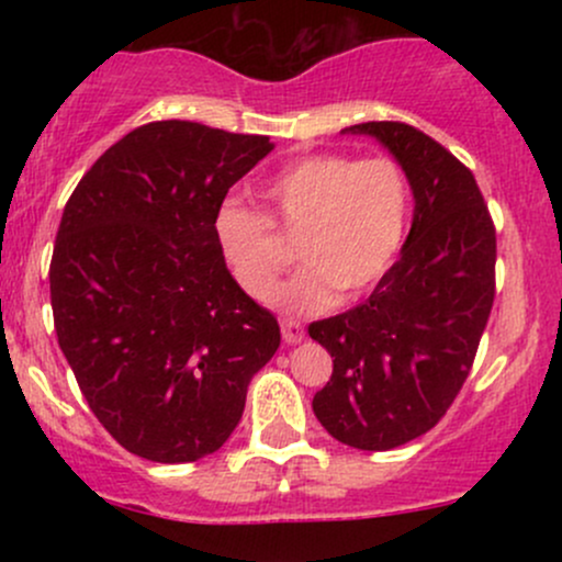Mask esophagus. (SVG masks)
I'll return each instance as SVG.
<instances>
[{
    "label": "esophagus",
    "mask_w": 562,
    "mask_h": 562,
    "mask_svg": "<svg viewBox=\"0 0 562 562\" xmlns=\"http://www.w3.org/2000/svg\"><path fill=\"white\" fill-rule=\"evenodd\" d=\"M280 327H282V340H285L288 346L301 344V340H303V325H301V322H295V319H282Z\"/></svg>",
    "instance_id": "esophagus-1"
}]
</instances>
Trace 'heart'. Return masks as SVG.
<instances>
[{"instance_id": "1", "label": "heart", "mask_w": 562, "mask_h": 562, "mask_svg": "<svg viewBox=\"0 0 562 562\" xmlns=\"http://www.w3.org/2000/svg\"><path fill=\"white\" fill-rule=\"evenodd\" d=\"M259 198L277 227L290 237L299 235V256L306 261L272 295L280 312H325L338 299V288L348 295L364 293L389 272L402 248L409 184L391 158L303 156L263 179ZM214 232L237 285L254 299L269 295L290 261L269 218L237 200H224Z\"/></svg>"}]
</instances>
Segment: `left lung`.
I'll return each mask as SVG.
<instances>
[{"instance_id": "obj_1", "label": "left lung", "mask_w": 562, "mask_h": 562, "mask_svg": "<svg viewBox=\"0 0 562 562\" xmlns=\"http://www.w3.org/2000/svg\"><path fill=\"white\" fill-rule=\"evenodd\" d=\"M340 134L391 153L415 214L370 299L308 325L333 357V378L312 406L340 443L385 451L428 434L465 383L492 314L496 235L473 173L428 134L396 121Z\"/></svg>"}]
</instances>
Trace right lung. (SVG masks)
I'll return each instance as SVG.
<instances>
[{
	"mask_svg": "<svg viewBox=\"0 0 562 562\" xmlns=\"http://www.w3.org/2000/svg\"><path fill=\"white\" fill-rule=\"evenodd\" d=\"M274 142L156 121L108 147L57 229V344L102 428L153 462L214 454L240 423L280 325L243 293L216 245L229 187Z\"/></svg>",
	"mask_w": 562,
	"mask_h": 562,
	"instance_id": "obj_1",
	"label": "right lung"
}]
</instances>
